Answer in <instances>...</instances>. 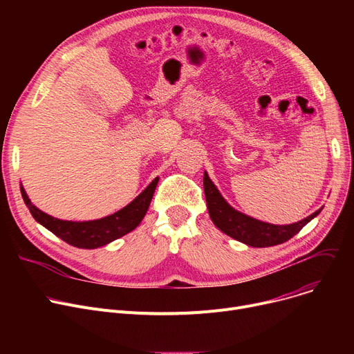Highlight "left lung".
Masks as SVG:
<instances>
[{
	"label": "left lung",
	"instance_id": "left-lung-1",
	"mask_svg": "<svg viewBox=\"0 0 354 354\" xmlns=\"http://www.w3.org/2000/svg\"><path fill=\"white\" fill-rule=\"evenodd\" d=\"M203 192H205L208 212L215 227L228 236L239 241V243L255 248L272 247L286 243L295 234H299L301 228L323 209L320 208L310 216L294 222V224L274 225L268 224V222L258 221L232 208L209 179L207 171L203 172Z\"/></svg>",
	"mask_w": 354,
	"mask_h": 354
}]
</instances>
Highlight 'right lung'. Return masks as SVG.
I'll list each match as a JSON object with an SVG mask.
<instances>
[{"label": "right lung", "instance_id": "1", "mask_svg": "<svg viewBox=\"0 0 354 354\" xmlns=\"http://www.w3.org/2000/svg\"><path fill=\"white\" fill-rule=\"evenodd\" d=\"M158 180L159 179L155 178L151 183L147 185V188L143 192H140L132 202L127 203L124 208L119 209L118 212L100 219L83 221V222L64 221L43 212L41 209L32 205L23 187H21V195L32 218L44 228H47L54 235H57L59 238H62L67 244L73 247L95 250L106 244H110L111 241L129 234L140 224L143 216L147 212L149 205H151Z\"/></svg>", "mask_w": 354, "mask_h": 354}]
</instances>
